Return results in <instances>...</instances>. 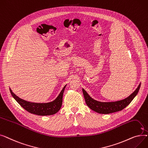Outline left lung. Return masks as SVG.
Masks as SVG:
<instances>
[{
    "mask_svg": "<svg viewBox=\"0 0 148 148\" xmlns=\"http://www.w3.org/2000/svg\"><path fill=\"white\" fill-rule=\"evenodd\" d=\"M140 85L141 83H140L135 91L128 97L114 102L98 101L92 98L84 89H82V90L85 101L90 109L101 114H109L121 111L128 106L138 94L139 89L140 88Z\"/></svg>",
    "mask_w": 148,
    "mask_h": 148,
    "instance_id": "8db88e82",
    "label": "left lung"
}]
</instances>
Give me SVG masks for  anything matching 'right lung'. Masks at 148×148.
<instances>
[{
	"mask_svg": "<svg viewBox=\"0 0 148 148\" xmlns=\"http://www.w3.org/2000/svg\"><path fill=\"white\" fill-rule=\"evenodd\" d=\"M66 85L62 89L58 97L51 102L47 103H36L29 102L20 98L12 92L10 88V90L13 98L16 101L28 112L39 116H49L56 113L61 108L62 104V98L65 88Z\"/></svg>",
	"mask_w": 148,
	"mask_h": 148,
	"instance_id": "1",
	"label": "right lung"
}]
</instances>
